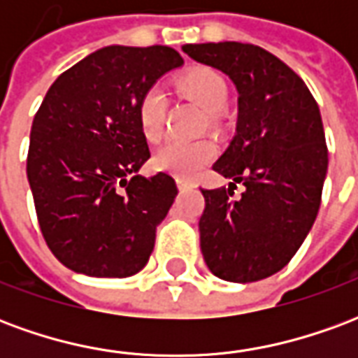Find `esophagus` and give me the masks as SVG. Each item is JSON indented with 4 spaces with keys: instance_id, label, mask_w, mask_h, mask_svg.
<instances>
[{
    "instance_id": "34e87169",
    "label": "esophagus",
    "mask_w": 358,
    "mask_h": 358,
    "mask_svg": "<svg viewBox=\"0 0 358 358\" xmlns=\"http://www.w3.org/2000/svg\"><path fill=\"white\" fill-rule=\"evenodd\" d=\"M176 184H178L180 192H186L189 187H194V184H192V182H186V180H176Z\"/></svg>"
}]
</instances>
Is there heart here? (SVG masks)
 I'll return each instance as SVG.
<instances>
[{
	"mask_svg": "<svg viewBox=\"0 0 358 358\" xmlns=\"http://www.w3.org/2000/svg\"><path fill=\"white\" fill-rule=\"evenodd\" d=\"M176 88L187 99L201 107L207 115H218L228 103V86L224 78L205 66H197L176 78ZM164 101L163 92L159 88H149L141 95L136 118L143 140L157 143L164 132ZM217 143L209 138L203 140H172L157 149L153 155V166L157 171L172 174L178 180H192L217 157Z\"/></svg>",
	"mask_w": 358,
	"mask_h": 358,
	"instance_id": "b5f03b06",
	"label": "heart"
}]
</instances>
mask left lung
I'll use <instances>...</instances> for the list:
<instances>
[{"instance_id": "1", "label": "left lung", "mask_w": 358, "mask_h": 358, "mask_svg": "<svg viewBox=\"0 0 358 358\" xmlns=\"http://www.w3.org/2000/svg\"><path fill=\"white\" fill-rule=\"evenodd\" d=\"M184 53L224 73L238 90V122L213 171L230 186L201 189V253L226 282L248 284L282 270L315 224L328 172L320 109L305 82L259 45L186 43ZM241 181L246 192L229 197Z\"/></svg>"}]
</instances>
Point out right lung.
<instances>
[{"instance_id": "obj_1", "label": "right lung", "mask_w": 358, "mask_h": 358, "mask_svg": "<svg viewBox=\"0 0 358 358\" xmlns=\"http://www.w3.org/2000/svg\"><path fill=\"white\" fill-rule=\"evenodd\" d=\"M184 65L166 45H107L51 84L30 130L27 174L43 240L66 268L95 278L140 272L178 195L172 176H140L149 159L136 107Z\"/></svg>"}]
</instances>
